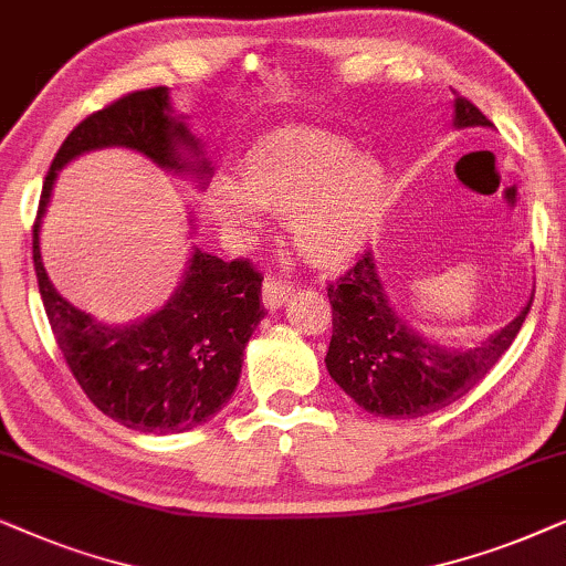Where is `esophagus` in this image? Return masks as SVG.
I'll return each instance as SVG.
<instances>
[{"label":"esophagus","mask_w":566,"mask_h":566,"mask_svg":"<svg viewBox=\"0 0 566 566\" xmlns=\"http://www.w3.org/2000/svg\"><path fill=\"white\" fill-rule=\"evenodd\" d=\"M290 292H292L290 282H284V279H276V276H269L261 287V300H263V305H266V311H276V307L290 297Z\"/></svg>","instance_id":"34e87169"}]
</instances>
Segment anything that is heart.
<instances>
[{
	"label": "heart",
	"instance_id": "heart-1",
	"mask_svg": "<svg viewBox=\"0 0 566 566\" xmlns=\"http://www.w3.org/2000/svg\"><path fill=\"white\" fill-rule=\"evenodd\" d=\"M388 170L370 153L318 129H282L243 157V184L212 180L207 212L230 240L263 228V210L287 214L290 235L323 266L349 261L370 243L388 209Z\"/></svg>",
	"mask_w": 566,
	"mask_h": 566
}]
</instances>
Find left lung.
I'll use <instances>...</instances> for the list:
<instances>
[{"label":"left lung","instance_id":"obj_1","mask_svg":"<svg viewBox=\"0 0 566 566\" xmlns=\"http://www.w3.org/2000/svg\"><path fill=\"white\" fill-rule=\"evenodd\" d=\"M453 126H492L476 105L455 95ZM334 336L326 370L354 403L375 417L417 419L440 411L486 378L515 342L528 305L507 326L473 346L437 344L396 313L367 251L338 284H328Z\"/></svg>","mask_w":566,"mask_h":566}]
</instances>
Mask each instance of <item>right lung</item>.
<instances>
[{"mask_svg": "<svg viewBox=\"0 0 566 566\" xmlns=\"http://www.w3.org/2000/svg\"><path fill=\"white\" fill-rule=\"evenodd\" d=\"M103 147L134 149L199 188L214 172L186 116L172 111L170 87L137 90L87 116L59 147L43 180L33 224L38 290L74 380L105 417L137 432H186L235 394L245 344L263 318V276L248 261L228 263L191 245L178 287L145 318L108 326L66 303L43 266L41 224L59 170Z\"/></svg>", "mask_w": 566, "mask_h": 566, "instance_id": "1", "label": "right lung"}]
</instances>
